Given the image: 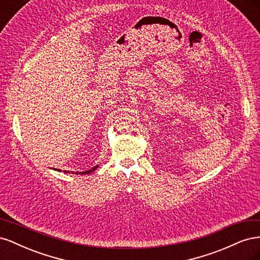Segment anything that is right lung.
I'll return each instance as SVG.
<instances>
[{
  "mask_svg": "<svg viewBox=\"0 0 260 260\" xmlns=\"http://www.w3.org/2000/svg\"><path fill=\"white\" fill-rule=\"evenodd\" d=\"M96 168H98V166L93 167L92 169H90V170H86V171H84V172H76V174H78V175H79V174H81V175H89V174H91V172H93L94 170H95ZM55 170H56V169H55ZM58 171H60V170L58 169ZM66 172H68V171H65V174H66Z\"/></svg>",
  "mask_w": 260,
  "mask_h": 260,
  "instance_id": "right-lung-1",
  "label": "right lung"
}]
</instances>
